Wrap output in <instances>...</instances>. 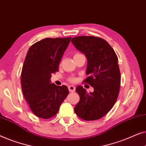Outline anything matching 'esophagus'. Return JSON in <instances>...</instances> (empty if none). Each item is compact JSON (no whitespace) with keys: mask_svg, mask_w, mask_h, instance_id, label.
<instances>
[{"mask_svg":"<svg viewBox=\"0 0 146 146\" xmlns=\"http://www.w3.org/2000/svg\"><path fill=\"white\" fill-rule=\"evenodd\" d=\"M68 90L70 92H73L75 91V87L74 86H69Z\"/></svg>","mask_w":146,"mask_h":146,"instance_id":"1","label":"esophagus"}]
</instances>
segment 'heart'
Returning a JSON list of instances; mask_svg holds the SVG:
<instances>
[{
    "label": "heart",
    "mask_w": 146,
    "mask_h": 146,
    "mask_svg": "<svg viewBox=\"0 0 146 146\" xmlns=\"http://www.w3.org/2000/svg\"><path fill=\"white\" fill-rule=\"evenodd\" d=\"M76 54H76L75 55H76ZM70 80V82H75L76 79L75 78H71Z\"/></svg>",
    "instance_id": "1"
}]
</instances>
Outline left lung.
Returning a JSON list of instances; mask_svg holds the SVG:
<instances>
[{"instance_id":"1","label":"left lung","mask_w":146,"mask_h":146,"mask_svg":"<svg viewBox=\"0 0 146 146\" xmlns=\"http://www.w3.org/2000/svg\"><path fill=\"white\" fill-rule=\"evenodd\" d=\"M71 41L87 58L88 76L84 82L94 90L88 93L82 86H77L80 101L74 111L84 120H96L109 112L118 97L121 80L118 59L111 46L101 38L81 36Z\"/></svg>"}]
</instances>
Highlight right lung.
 I'll return each instance as SVG.
<instances>
[{
	"mask_svg": "<svg viewBox=\"0 0 146 146\" xmlns=\"http://www.w3.org/2000/svg\"><path fill=\"white\" fill-rule=\"evenodd\" d=\"M71 37L46 38L30 47L21 72L24 97L37 117L49 119L54 116L67 96L66 86L51 84L52 73L58 71L62 57Z\"/></svg>",
	"mask_w": 146,
	"mask_h": 146,
	"instance_id": "obj_1",
	"label": "right lung"
}]
</instances>
